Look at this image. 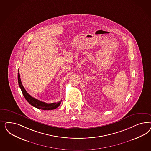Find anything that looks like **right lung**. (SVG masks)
<instances>
[{"mask_svg": "<svg viewBox=\"0 0 151 151\" xmlns=\"http://www.w3.org/2000/svg\"><path fill=\"white\" fill-rule=\"evenodd\" d=\"M18 80L19 86V87H20L22 91L23 95H24V97L25 98V99L27 100V102L32 106L36 107L37 109H41V110H54L55 109H56L61 104V100L59 101V102H57V103L54 102V103L47 104V103H45V102L40 101V100H38L32 97V96H30L27 93V91L25 90V89L24 88V87L23 86V84H22V81H21V79H20V76L19 70L18 73Z\"/></svg>", "mask_w": 151, "mask_h": 151, "instance_id": "right-lung-1", "label": "right lung"}]
</instances>
